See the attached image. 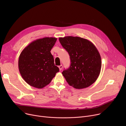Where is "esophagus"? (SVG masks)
<instances>
[{"label":"esophagus","mask_w":126,"mask_h":126,"mask_svg":"<svg viewBox=\"0 0 126 126\" xmlns=\"http://www.w3.org/2000/svg\"><path fill=\"white\" fill-rule=\"evenodd\" d=\"M59 69H60V70H61L62 69V68H63V66H62V65H60L59 66Z\"/></svg>","instance_id":"34e87169"}]
</instances>
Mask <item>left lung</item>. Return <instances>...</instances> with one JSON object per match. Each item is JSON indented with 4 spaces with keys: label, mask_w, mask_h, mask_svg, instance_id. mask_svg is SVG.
<instances>
[{
    "label": "left lung",
    "mask_w": 126,
    "mask_h": 126,
    "mask_svg": "<svg viewBox=\"0 0 126 126\" xmlns=\"http://www.w3.org/2000/svg\"><path fill=\"white\" fill-rule=\"evenodd\" d=\"M69 54L71 64L62 75L70 86L76 89L87 88L97 80L102 67L101 58L95 45L79 37L59 38Z\"/></svg>",
    "instance_id": "obj_1"
}]
</instances>
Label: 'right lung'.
<instances>
[{
  "label": "right lung",
  "instance_id": "obj_1",
  "mask_svg": "<svg viewBox=\"0 0 126 126\" xmlns=\"http://www.w3.org/2000/svg\"><path fill=\"white\" fill-rule=\"evenodd\" d=\"M57 40L54 37L37 39L25 47L20 55L19 72L24 80L31 86L43 88L59 71L50 52Z\"/></svg>",
  "mask_w": 126,
  "mask_h": 126
}]
</instances>
